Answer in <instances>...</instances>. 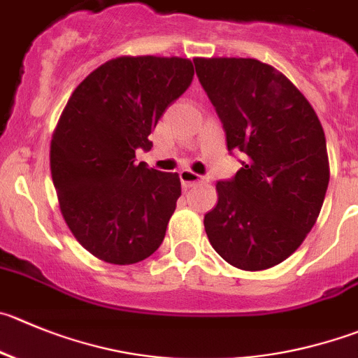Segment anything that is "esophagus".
Segmentation results:
<instances>
[{"label": "esophagus", "instance_id": "obj_1", "mask_svg": "<svg viewBox=\"0 0 358 358\" xmlns=\"http://www.w3.org/2000/svg\"><path fill=\"white\" fill-rule=\"evenodd\" d=\"M179 177H181V182H182V186H185V188H189V186L199 185V182L206 181L203 177H200L199 173L192 172V170H188V169L181 170V172H179Z\"/></svg>", "mask_w": 358, "mask_h": 358}]
</instances>
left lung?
Segmentation results:
<instances>
[{
	"instance_id": "1",
	"label": "left lung",
	"mask_w": 358,
	"mask_h": 358,
	"mask_svg": "<svg viewBox=\"0 0 358 358\" xmlns=\"http://www.w3.org/2000/svg\"><path fill=\"white\" fill-rule=\"evenodd\" d=\"M200 84L216 107L228 151L241 170L216 185L203 217L210 246L243 271L287 260L318 220L329 186L322 122L287 75L251 57H195Z\"/></svg>"
}]
</instances>
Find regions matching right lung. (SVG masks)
Instances as JSON below:
<instances>
[{
    "label": "right lung",
    "instance_id": "add662e5",
    "mask_svg": "<svg viewBox=\"0 0 358 358\" xmlns=\"http://www.w3.org/2000/svg\"><path fill=\"white\" fill-rule=\"evenodd\" d=\"M185 57L121 56L75 87L50 141V173L70 232L98 260L151 257L181 196L177 173L135 163L152 128L193 80Z\"/></svg>",
    "mask_w": 358,
    "mask_h": 358
}]
</instances>
